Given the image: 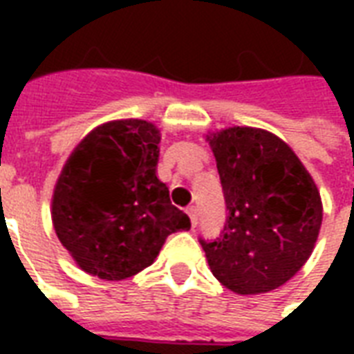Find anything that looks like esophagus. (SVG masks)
<instances>
[{"mask_svg":"<svg viewBox=\"0 0 354 354\" xmlns=\"http://www.w3.org/2000/svg\"><path fill=\"white\" fill-rule=\"evenodd\" d=\"M187 215H189V218H191V224H193V227L196 226V222H198V211H196V207H194V205L187 207Z\"/></svg>","mask_w":354,"mask_h":354,"instance_id":"esophagus-1","label":"esophagus"}]
</instances>
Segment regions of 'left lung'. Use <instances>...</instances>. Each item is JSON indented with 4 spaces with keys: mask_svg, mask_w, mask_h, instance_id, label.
I'll list each match as a JSON object with an SVG mask.
<instances>
[{
    "mask_svg": "<svg viewBox=\"0 0 354 354\" xmlns=\"http://www.w3.org/2000/svg\"><path fill=\"white\" fill-rule=\"evenodd\" d=\"M226 200L215 241L200 239L209 268L235 294H264L307 263L324 207L313 176L274 133L233 127L207 136Z\"/></svg>",
    "mask_w": 354,
    "mask_h": 354,
    "instance_id": "1",
    "label": "left lung"
}]
</instances>
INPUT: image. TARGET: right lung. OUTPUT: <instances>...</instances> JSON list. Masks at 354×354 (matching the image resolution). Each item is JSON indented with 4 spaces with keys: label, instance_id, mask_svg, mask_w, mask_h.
I'll return each mask as SVG.
<instances>
[{
    "label": "right lung",
    "instance_id": "right-lung-1",
    "mask_svg": "<svg viewBox=\"0 0 354 354\" xmlns=\"http://www.w3.org/2000/svg\"><path fill=\"white\" fill-rule=\"evenodd\" d=\"M160 139L149 121H110L91 130L66 161L53 193V226L90 275L132 277L154 263L167 236L191 227L156 176Z\"/></svg>",
    "mask_w": 354,
    "mask_h": 354
}]
</instances>
